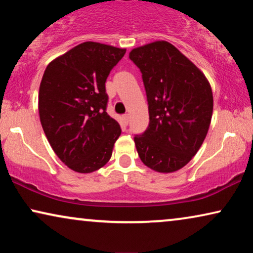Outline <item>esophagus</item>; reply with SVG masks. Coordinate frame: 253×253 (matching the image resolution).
<instances>
[{
    "label": "esophagus",
    "instance_id": "1",
    "mask_svg": "<svg viewBox=\"0 0 253 253\" xmlns=\"http://www.w3.org/2000/svg\"><path fill=\"white\" fill-rule=\"evenodd\" d=\"M122 120H123L124 126H127V123H129V115H127V114H126V115H123L122 116Z\"/></svg>",
    "mask_w": 253,
    "mask_h": 253
}]
</instances>
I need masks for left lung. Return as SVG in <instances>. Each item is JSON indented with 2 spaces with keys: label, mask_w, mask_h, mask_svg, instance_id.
<instances>
[{
  "label": "left lung",
  "mask_w": 253,
  "mask_h": 253,
  "mask_svg": "<svg viewBox=\"0 0 253 253\" xmlns=\"http://www.w3.org/2000/svg\"><path fill=\"white\" fill-rule=\"evenodd\" d=\"M129 57L141 72L150 115L147 129L133 138L138 155L155 171L178 170L195 157L209 131L210 83L167 41L134 48Z\"/></svg>",
  "instance_id": "obj_1"
}]
</instances>
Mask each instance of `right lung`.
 Listing matches in <instances>:
<instances>
[{
	"instance_id": "add662e5",
	"label": "right lung",
	"mask_w": 253,
	"mask_h": 253,
	"mask_svg": "<svg viewBox=\"0 0 253 253\" xmlns=\"http://www.w3.org/2000/svg\"><path fill=\"white\" fill-rule=\"evenodd\" d=\"M126 49L81 43L47 65L39 88V115L48 141L72 170L87 174L109 161L121 134L107 114L106 81Z\"/></svg>"
}]
</instances>
